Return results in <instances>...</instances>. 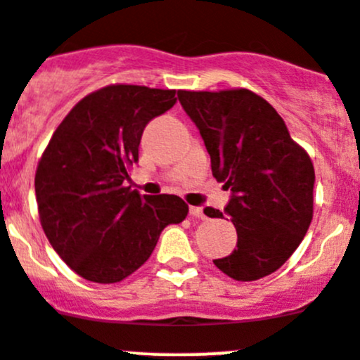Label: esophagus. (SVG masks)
<instances>
[{
  "label": "esophagus",
  "mask_w": 360,
  "mask_h": 360,
  "mask_svg": "<svg viewBox=\"0 0 360 360\" xmlns=\"http://www.w3.org/2000/svg\"><path fill=\"white\" fill-rule=\"evenodd\" d=\"M190 214H191V217H195V218L206 217V214H204V210H202V207H199V206H190Z\"/></svg>",
  "instance_id": "esophagus-1"
}]
</instances>
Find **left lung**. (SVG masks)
I'll return each mask as SVG.
<instances>
[{"instance_id": "1", "label": "left lung", "mask_w": 360, "mask_h": 360, "mask_svg": "<svg viewBox=\"0 0 360 360\" xmlns=\"http://www.w3.org/2000/svg\"><path fill=\"white\" fill-rule=\"evenodd\" d=\"M177 97L199 127L213 176L231 190L224 211L236 227L238 243L229 256L213 263L234 281L274 274L311 226V158L291 139L274 106L250 90H179ZM204 213L224 218L213 207Z\"/></svg>"}]
</instances>
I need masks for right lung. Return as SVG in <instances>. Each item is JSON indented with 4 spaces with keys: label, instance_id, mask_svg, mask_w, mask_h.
I'll use <instances>...</instances> for the list:
<instances>
[{
    "label": "right lung",
    "instance_id": "right-lung-1",
    "mask_svg": "<svg viewBox=\"0 0 360 360\" xmlns=\"http://www.w3.org/2000/svg\"><path fill=\"white\" fill-rule=\"evenodd\" d=\"M176 90L110 85L83 97L62 120L35 174L42 229L83 278L120 282L150 257L161 231L186 218L177 195L126 186L143 127L176 104Z\"/></svg>",
    "mask_w": 360,
    "mask_h": 360
}]
</instances>
